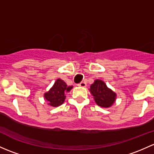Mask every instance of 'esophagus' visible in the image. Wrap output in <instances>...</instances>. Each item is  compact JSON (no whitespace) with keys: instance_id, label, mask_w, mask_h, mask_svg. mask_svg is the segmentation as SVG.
Instances as JSON below:
<instances>
[{"instance_id":"34e87169","label":"esophagus","mask_w":154,"mask_h":154,"mask_svg":"<svg viewBox=\"0 0 154 154\" xmlns=\"http://www.w3.org/2000/svg\"><path fill=\"white\" fill-rule=\"evenodd\" d=\"M77 85H78L79 87H82V88H85V87H86L87 84L85 83V82H80V83H79Z\"/></svg>"}]
</instances>
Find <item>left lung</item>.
Wrapping results in <instances>:
<instances>
[{
	"label": "left lung",
	"instance_id": "1",
	"mask_svg": "<svg viewBox=\"0 0 154 154\" xmlns=\"http://www.w3.org/2000/svg\"><path fill=\"white\" fill-rule=\"evenodd\" d=\"M90 92L95 103L103 108H109L115 103L116 94L101 80H95L90 86Z\"/></svg>",
	"mask_w": 154,
	"mask_h": 154
}]
</instances>
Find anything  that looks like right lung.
<instances>
[{
	"mask_svg": "<svg viewBox=\"0 0 154 154\" xmlns=\"http://www.w3.org/2000/svg\"><path fill=\"white\" fill-rule=\"evenodd\" d=\"M73 85L68 86L61 79H57L54 85L47 92L44 93V99L48 102V105L52 107H58L64 103L66 93L72 89Z\"/></svg>",
	"mask_w": 154,
	"mask_h": 154,
	"instance_id": "right-lung-1",
	"label": "right lung"
}]
</instances>
